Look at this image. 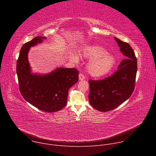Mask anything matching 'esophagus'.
Listing matches in <instances>:
<instances>
[{
	"label": "esophagus",
	"mask_w": 156,
	"mask_h": 156,
	"mask_svg": "<svg viewBox=\"0 0 156 156\" xmlns=\"http://www.w3.org/2000/svg\"><path fill=\"white\" fill-rule=\"evenodd\" d=\"M84 79H85V76L83 75V74L80 73L79 74V80H83Z\"/></svg>",
	"instance_id": "34e87169"
}]
</instances>
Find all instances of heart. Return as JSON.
Here are the masks:
<instances>
[{"mask_svg":"<svg viewBox=\"0 0 156 156\" xmlns=\"http://www.w3.org/2000/svg\"><path fill=\"white\" fill-rule=\"evenodd\" d=\"M80 56L81 58L90 60L87 65L86 69L89 74L96 78L108 74L112 70L116 62L113 55L107 53L102 47L96 45L87 46L84 48ZM71 59L77 62L79 60V57L76 54H73Z\"/></svg>","mask_w":156,"mask_h":156,"instance_id":"heart-1","label":"heart"}]
</instances>
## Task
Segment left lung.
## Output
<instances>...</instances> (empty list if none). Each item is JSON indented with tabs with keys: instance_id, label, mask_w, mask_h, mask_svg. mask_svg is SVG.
<instances>
[{
	"instance_id": "8db88e82",
	"label": "left lung",
	"mask_w": 156,
	"mask_h": 156,
	"mask_svg": "<svg viewBox=\"0 0 156 156\" xmlns=\"http://www.w3.org/2000/svg\"><path fill=\"white\" fill-rule=\"evenodd\" d=\"M120 52L125 56L112 75L101 80H89V101L91 105L101 112L116 108L126 101L135 88L137 60L131 47L114 37Z\"/></svg>"
}]
</instances>
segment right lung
Instances as JSON below:
<instances>
[{"label":"right lung","instance_id":"add662e5","mask_svg":"<svg viewBox=\"0 0 156 156\" xmlns=\"http://www.w3.org/2000/svg\"><path fill=\"white\" fill-rule=\"evenodd\" d=\"M46 37L36 36L22 46L16 62L19 88L23 98L38 109L49 113L57 112L66 104L69 90L78 81L77 69L57 68L52 72L32 73L28 58L30 48Z\"/></svg>","mask_w":156,"mask_h":156}]
</instances>
